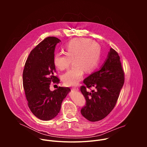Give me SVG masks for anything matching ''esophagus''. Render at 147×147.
Masks as SVG:
<instances>
[{"mask_svg":"<svg viewBox=\"0 0 147 147\" xmlns=\"http://www.w3.org/2000/svg\"><path fill=\"white\" fill-rule=\"evenodd\" d=\"M73 89H74V90H76V91H78V87H73Z\"/></svg>","mask_w":147,"mask_h":147,"instance_id":"34e87169","label":"esophagus"}]
</instances>
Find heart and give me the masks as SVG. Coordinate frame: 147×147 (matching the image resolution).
<instances>
[{"mask_svg": "<svg viewBox=\"0 0 147 147\" xmlns=\"http://www.w3.org/2000/svg\"><path fill=\"white\" fill-rule=\"evenodd\" d=\"M100 49L99 45L85 39H74L70 41L65 48V53H57L53 57V63L60 70L67 69L73 61L72 68L62 76L67 86L77 85L82 78L84 71L92 72L98 66Z\"/></svg>", "mask_w": 147, "mask_h": 147, "instance_id": "heart-1", "label": "heart"}]
</instances>
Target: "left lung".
<instances>
[{
	"instance_id": "8db88e82",
	"label": "left lung",
	"mask_w": 147,
	"mask_h": 147,
	"mask_svg": "<svg viewBox=\"0 0 147 147\" xmlns=\"http://www.w3.org/2000/svg\"><path fill=\"white\" fill-rule=\"evenodd\" d=\"M124 82V72L120 56L111 48L100 70L83 80L80 91L86 103L81 109V115L90 121L106 117L115 107ZM87 89L92 91L88 92Z\"/></svg>"
}]
</instances>
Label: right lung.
Here are the masks:
<instances>
[{
  "instance_id": "obj_1",
  "label": "right lung",
  "mask_w": 147,
  "mask_h": 147,
  "mask_svg": "<svg viewBox=\"0 0 147 147\" xmlns=\"http://www.w3.org/2000/svg\"><path fill=\"white\" fill-rule=\"evenodd\" d=\"M58 38L49 36L33 49L25 63L23 73V87L28 106L38 119L49 120L59 113L63 100L70 91L69 87H57L51 91V82L59 84L53 57Z\"/></svg>"
}]
</instances>
